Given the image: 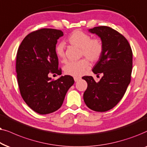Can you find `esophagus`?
<instances>
[{"instance_id": "esophagus-1", "label": "esophagus", "mask_w": 147, "mask_h": 147, "mask_svg": "<svg viewBox=\"0 0 147 147\" xmlns=\"http://www.w3.org/2000/svg\"><path fill=\"white\" fill-rule=\"evenodd\" d=\"M74 80H75V82L79 81V80H81V78L80 77H74Z\"/></svg>"}]
</instances>
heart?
Returning a JSON list of instances; mask_svg holds the SVG:
<instances>
[{"label": "heart", "instance_id": "obj_1", "mask_svg": "<svg viewBox=\"0 0 147 147\" xmlns=\"http://www.w3.org/2000/svg\"><path fill=\"white\" fill-rule=\"evenodd\" d=\"M68 41L71 45L81 49V55L84 56L91 62H96L101 58L103 51V46L101 40L91 39L89 34L83 31L76 30L68 38ZM56 55L62 62L65 61L64 47L62 43L56 47ZM86 58L77 62H68L64 66L63 70L66 75L72 77H80L85 73L89 67V62Z\"/></svg>", "mask_w": 147, "mask_h": 147}]
</instances>
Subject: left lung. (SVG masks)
I'll list each match as a JSON object with an SVG mask.
<instances>
[{
  "instance_id": "left-lung-1",
  "label": "left lung",
  "mask_w": 147,
  "mask_h": 147,
  "mask_svg": "<svg viewBox=\"0 0 147 147\" xmlns=\"http://www.w3.org/2000/svg\"><path fill=\"white\" fill-rule=\"evenodd\" d=\"M101 39L103 51L92 71L103 77L95 82L91 76L82 79L87 83L83 94L87 106L95 111H106L118 104L130 83L132 52L126 38L118 31L107 26L88 29Z\"/></svg>"
}]
</instances>
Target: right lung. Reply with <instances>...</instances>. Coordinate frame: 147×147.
<instances>
[{
    "mask_svg": "<svg viewBox=\"0 0 147 147\" xmlns=\"http://www.w3.org/2000/svg\"><path fill=\"white\" fill-rule=\"evenodd\" d=\"M63 36L57 29H39L27 35L17 51L16 72L21 95L27 105L40 114L58 110L75 83L69 75L60 76L57 80L50 77L62 74L56 45Z\"/></svg>",
    "mask_w": 147,
    "mask_h": 147,
    "instance_id": "obj_1",
    "label": "right lung"
}]
</instances>
